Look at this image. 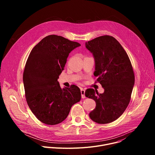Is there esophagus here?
<instances>
[{
  "instance_id": "esophagus-1",
  "label": "esophagus",
  "mask_w": 155,
  "mask_h": 155,
  "mask_svg": "<svg viewBox=\"0 0 155 155\" xmlns=\"http://www.w3.org/2000/svg\"><path fill=\"white\" fill-rule=\"evenodd\" d=\"M84 93H85V90L81 88V98L82 99H84V98L86 97L85 95H84Z\"/></svg>"
}]
</instances>
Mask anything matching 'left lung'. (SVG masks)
<instances>
[{
  "mask_svg": "<svg viewBox=\"0 0 155 155\" xmlns=\"http://www.w3.org/2000/svg\"><path fill=\"white\" fill-rule=\"evenodd\" d=\"M85 46L93 53L94 75L104 89L102 94L92 88L86 90V97L96 104L90 117L99 124L113 122L123 114L130 100L135 81L131 62L121 44L112 36L97 37L86 42Z\"/></svg>",
  "mask_w": 155,
  "mask_h": 155,
  "instance_id": "obj_1",
  "label": "left lung"
}]
</instances>
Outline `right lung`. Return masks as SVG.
<instances>
[{
  "label": "right lung",
  "instance_id": "right-lung-1",
  "mask_svg": "<svg viewBox=\"0 0 155 155\" xmlns=\"http://www.w3.org/2000/svg\"><path fill=\"white\" fill-rule=\"evenodd\" d=\"M80 45L62 36L50 35L29 54L23 73L25 96L32 112L43 123L62 122L72 106L81 99L78 86L62 89L58 81L69 53Z\"/></svg>",
  "mask_w": 155,
  "mask_h": 155
}]
</instances>
